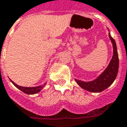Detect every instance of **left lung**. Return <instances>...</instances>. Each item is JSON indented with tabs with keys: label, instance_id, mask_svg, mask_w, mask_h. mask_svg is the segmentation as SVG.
<instances>
[{
	"label": "left lung",
	"instance_id": "1",
	"mask_svg": "<svg viewBox=\"0 0 127 127\" xmlns=\"http://www.w3.org/2000/svg\"><path fill=\"white\" fill-rule=\"evenodd\" d=\"M109 38H111V42L113 43V56L108 67L97 79L93 81L85 83L75 79L78 85L83 89L93 93H100L108 88L116 79L119 70V56L115 40L113 38L111 37L110 34Z\"/></svg>",
	"mask_w": 127,
	"mask_h": 127
}]
</instances>
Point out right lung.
I'll return each mask as SVG.
<instances>
[{
	"label": "right lung",
	"mask_w": 127,
	"mask_h": 127,
	"mask_svg": "<svg viewBox=\"0 0 127 127\" xmlns=\"http://www.w3.org/2000/svg\"><path fill=\"white\" fill-rule=\"evenodd\" d=\"M11 81V80H10ZM11 82L12 83V84L16 87V88H18V89H20L21 91L23 92V93H25L26 94H28V95H33V94H36L38 93L39 91H40V90L42 89V88L45 86L46 84H44L42 86H38V87H21V86H18L16 84L13 82V81H11Z\"/></svg>",
	"instance_id": "obj_1"
}]
</instances>
